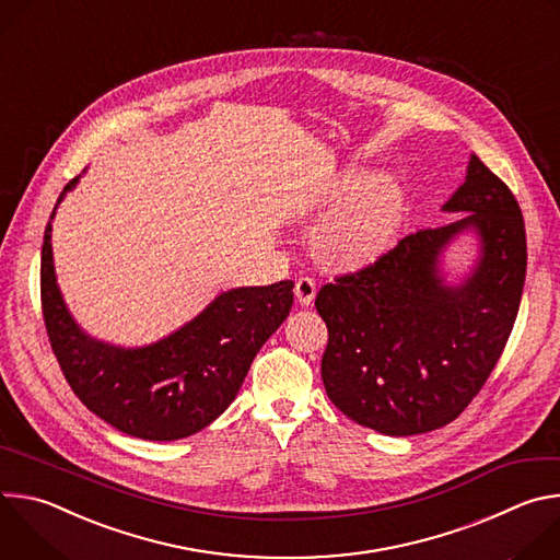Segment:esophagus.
<instances>
[{"label": "esophagus", "instance_id": "esophagus-1", "mask_svg": "<svg viewBox=\"0 0 560 560\" xmlns=\"http://www.w3.org/2000/svg\"><path fill=\"white\" fill-rule=\"evenodd\" d=\"M294 296H296L299 305L307 307L314 301V296H316V283L312 279H307V277H301L294 283Z\"/></svg>", "mask_w": 560, "mask_h": 560}]
</instances>
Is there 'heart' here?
<instances>
[{
  "mask_svg": "<svg viewBox=\"0 0 560 560\" xmlns=\"http://www.w3.org/2000/svg\"><path fill=\"white\" fill-rule=\"evenodd\" d=\"M348 191V199L314 236L316 257L335 270L376 264L389 250L404 219V190L389 175L368 177L350 168L335 182L328 199L337 201Z\"/></svg>",
  "mask_w": 560,
  "mask_h": 560,
  "instance_id": "heart-1",
  "label": "heart"
}]
</instances>
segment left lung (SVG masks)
<instances>
[{
  "label": "left lung",
  "mask_w": 560,
  "mask_h": 560,
  "mask_svg": "<svg viewBox=\"0 0 560 560\" xmlns=\"http://www.w3.org/2000/svg\"><path fill=\"white\" fill-rule=\"evenodd\" d=\"M441 210L460 217L401 238L314 301L330 337L322 359L330 401L378 434L412 436L454 421L492 374L518 314L527 244L510 188L469 154ZM463 235L477 250L452 273L446 253Z\"/></svg>",
  "instance_id": "left-lung-1"
}]
</instances>
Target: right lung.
<instances>
[{"instance_id":"right-lung-1","label":"right lung","mask_w":560,"mask_h":560,"mask_svg":"<svg viewBox=\"0 0 560 560\" xmlns=\"http://www.w3.org/2000/svg\"><path fill=\"white\" fill-rule=\"evenodd\" d=\"M86 173V171H84ZM42 246V307L61 372L91 412L143 441H179L197 434L234 401L257 352L285 322L294 283L244 285L219 292L190 322L145 346H115L74 322L57 283L52 219Z\"/></svg>"}]
</instances>
